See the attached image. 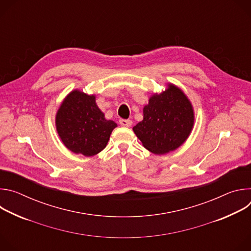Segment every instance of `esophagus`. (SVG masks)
I'll return each instance as SVG.
<instances>
[{
	"label": "esophagus",
	"instance_id": "esophagus-1",
	"mask_svg": "<svg viewBox=\"0 0 251 251\" xmlns=\"http://www.w3.org/2000/svg\"><path fill=\"white\" fill-rule=\"evenodd\" d=\"M119 123L121 126H124V127H130L132 125V121L130 119H120Z\"/></svg>",
	"mask_w": 251,
	"mask_h": 251
}]
</instances>
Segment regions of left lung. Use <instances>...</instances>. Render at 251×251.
Instances as JSON below:
<instances>
[{"instance_id": "left-lung-1", "label": "left lung", "mask_w": 251, "mask_h": 251, "mask_svg": "<svg viewBox=\"0 0 251 251\" xmlns=\"http://www.w3.org/2000/svg\"><path fill=\"white\" fill-rule=\"evenodd\" d=\"M143 115V120L133 127V131L143 146L157 155L180 147L190 136L195 122L191 101L171 83L165 91L150 97Z\"/></svg>"}]
</instances>
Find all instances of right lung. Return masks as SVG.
I'll return each instance as SVG.
<instances>
[{
	"label": "right lung",
	"mask_w": 251,
	"mask_h": 251,
	"mask_svg": "<svg viewBox=\"0 0 251 251\" xmlns=\"http://www.w3.org/2000/svg\"><path fill=\"white\" fill-rule=\"evenodd\" d=\"M55 126L68 150L90 157L106 147L117 124L105 119L96 105L95 95L75 89L62 101L55 116Z\"/></svg>",
	"instance_id": "obj_1"
}]
</instances>
